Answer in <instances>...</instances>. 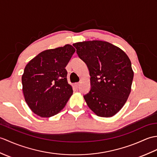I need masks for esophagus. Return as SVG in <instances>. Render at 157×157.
<instances>
[{
	"label": "esophagus",
	"mask_w": 157,
	"mask_h": 157,
	"mask_svg": "<svg viewBox=\"0 0 157 157\" xmlns=\"http://www.w3.org/2000/svg\"><path fill=\"white\" fill-rule=\"evenodd\" d=\"M79 86V82H78V83H75V86L76 87H77V88H78Z\"/></svg>",
	"instance_id": "34e87169"
}]
</instances>
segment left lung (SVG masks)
Masks as SVG:
<instances>
[{
    "instance_id": "1",
    "label": "left lung",
    "mask_w": 157,
    "mask_h": 157,
    "mask_svg": "<svg viewBox=\"0 0 157 157\" xmlns=\"http://www.w3.org/2000/svg\"><path fill=\"white\" fill-rule=\"evenodd\" d=\"M73 45L90 71V90L83 95L88 107L100 117L115 115L131 91L134 72L128 57L105 41H84Z\"/></svg>"
}]
</instances>
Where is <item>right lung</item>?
Returning a JSON list of instances; mask_svg holds the SVG:
<instances>
[{"mask_svg":"<svg viewBox=\"0 0 157 157\" xmlns=\"http://www.w3.org/2000/svg\"><path fill=\"white\" fill-rule=\"evenodd\" d=\"M75 52L70 45L40 53L27 63L22 75L29 107L43 118L58 114L72 95L65 67Z\"/></svg>","mask_w":157,"mask_h":157,"instance_id":"add662e5","label":"right lung"}]
</instances>
